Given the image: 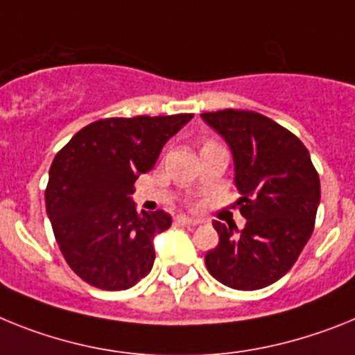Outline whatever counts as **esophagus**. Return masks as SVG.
<instances>
[{
  "mask_svg": "<svg viewBox=\"0 0 355 355\" xmlns=\"http://www.w3.org/2000/svg\"><path fill=\"white\" fill-rule=\"evenodd\" d=\"M177 223L178 225H184V227H196V225H200L202 221L200 220H195V218H187V216H177Z\"/></svg>",
  "mask_w": 355,
  "mask_h": 355,
  "instance_id": "esophagus-1",
  "label": "esophagus"
}]
</instances>
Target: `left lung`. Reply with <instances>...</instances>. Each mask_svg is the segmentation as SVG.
I'll return each mask as SVG.
<instances>
[{
    "instance_id": "left-lung-1",
    "label": "left lung",
    "mask_w": 355,
    "mask_h": 355,
    "mask_svg": "<svg viewBox=\"0 0 355 355\" xmlns=\"http://www.w3.org/2000/svg\"><path fill=\"white\" fill-rule=\"evenodd\" d=\"M202 118L229 143L245 229L212 221L220 243L205 266L241 291L284 277L309 241L320 203V177L297 135L254 110H216Z\"/></svg>"
}]
</instances>
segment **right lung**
Instances as JSON below:
<instances>
[{
    "label": "right lung",
    "instance_id": "1",
    "mask_svg": "<svg viewBox=\"0 0 355 355\" xmlns=\"http://www.w3.org/2000/svg\"><path fill=\"white\" fill-rule=\"evenodd\" d=\"M193 114L107 118L84 126L55 155L46 212L66 263L87 284L121 291L150 273L164 211L137 212L134 184Z\"/></svg>",
    "mask_w": 355,
    "mask_h": 355
}]
</instances>
